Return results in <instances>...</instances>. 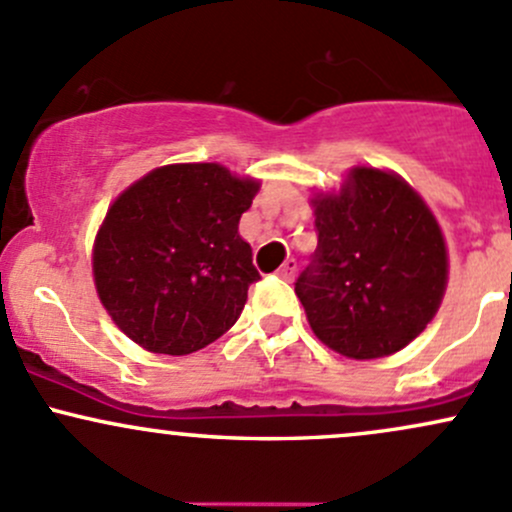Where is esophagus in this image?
<instances>
[{"instance_id":"1","label":"esophagus","mask_w":512,"mask_h":512,"mask_svg":"<svg viewBox=\"0 0 512 512\" xmlns=\"http://www.w3.org/2000/svg\"><path fill=\"white\" fill-rule=\"evenodd\" d=\"M296 267H299V265H296V260H286L284 265L279 267L277 274L284 279V282H291V279H294V274H296Z\"/></svg>"}]
</instances>
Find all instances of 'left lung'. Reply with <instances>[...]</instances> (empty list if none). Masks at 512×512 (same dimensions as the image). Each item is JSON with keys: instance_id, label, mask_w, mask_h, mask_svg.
Returning a JSON list of instances; mask_svg holds the SVG:
<instances>
[{"instance_id": "8db88e82", "label": "left lung", "mask_w": 512, "mask_h": 512, "mask_svg": "<svg viewBox=\"0 0 512 512\" xmlns=\"http://www.w3.org/2000/svg\"><path fill=\"white\" fill-rule=\"evenodd\" d=\"M313 209L318 247L296 279L313 333L352 359L403 350L445 296L447 247L432 211L398 174L374 167H355Z\"/></svg>"}]
</instances>
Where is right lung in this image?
Segmentation results:
<instances>
[{"label":"right lung","mask_w":512,"mask_h":512,"mask_svg":"<svg viewBox=\"0 0 512 512\" xmlns=\"http://www.w3.org/2000/svg\"><path fill=\"white\" fill-rule=\"evenodd\" d=\"M260 182L216 162L165 165L111 204L94 240V284L123 333L189 355L235 325L260 279L240 216Z\"/></svg>","instance_id":"add662e5"}]
</instances>
